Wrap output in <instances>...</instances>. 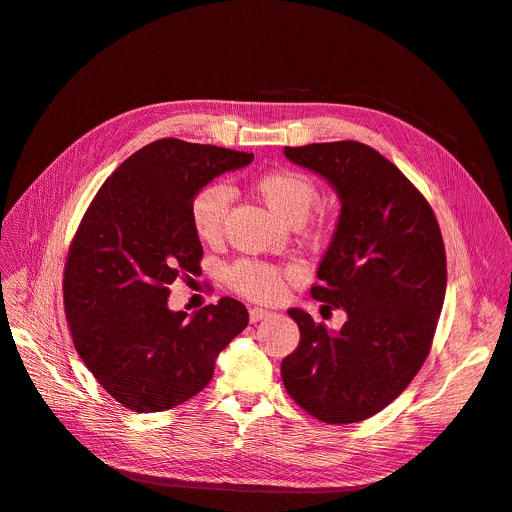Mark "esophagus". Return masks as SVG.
<instances>
[{"mask_svg":"<svg viewBox=\"0 0 512 512\" xmlns=\"http://www.w3.org/2000/svg\"><path fill=\"white\" fill-rule=\"evenodd\" d=\"M270 315H272V311L261 309V307H253L251 309V321H253V324H257V321H261V319H267Z\"/></svg>","mask_w":512,"mask_h":512,"instance_id":"obj_1","label":"esophagus"}]
</instances>
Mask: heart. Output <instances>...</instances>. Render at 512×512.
Instances as JSON below:
<instances>
[{"instance_id":"obj_1","label":"heart","mask_w":512,"mask_h":512,"mask_svg":"<svg viewBox=\"0 0 512 512\" xmlns=\"http://www.w3.org/2000/svg\"><path fill=\"white\" fill-rule=\"evenodd\" d=\"M253 186L267 207L290 226H301L319 201L315 182L297 170L265 172ZM230 201V191L224 184H207L193 197L188 215H191L193 232L201 242H215L222 236ZM299 276V267L282 270L278 265L259 259H240L230 267L228 282L249 299L278 301L286 294L288 282Z\"/></svg>"}]
</instances>
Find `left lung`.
Listing matches in <instances>:
<instances>
[{"label":"left lung","mask_w":512,"mask_h":512,"mask_svg":"<svg viewBox=\"0 0 512 512\" xmlns=\"http://www.w3.org/2000/svg\"><path fill=\"white\" fill-rule=\"evenodd\" d=\"M284 155L340 199L311 297L346 311L334 332L288 309L301 342L282 361L284 388L319 421L357 423L388 407L429 353L446 294L444 240L423 195L375 149L338 141Z\"/></svg>","instance_id":"left-lung-1"}]
</instances>
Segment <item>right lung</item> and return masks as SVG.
Masks as SVG:
<instances>
[{
  "mask_svg": "<svg viewBox=\"0 0 512 512\" xmlns=\"http://www.w3.org/2000/svg\"><path fill=\"white\" fill-rule=\"evenodd\" d=\"M253 153L161 139L103 182L80 222L64 270L76 353L120 405L174 409L213 378L215 359L247 328L249 311L224 297L193 317L168 307L170 284L201 270L193 197Z\"/></svg>",
  "mask_w": 512,
  "mask_h": 512,
  "instance_id": "right-lung-1",
  "label": "right lung"
}]
</instances>
